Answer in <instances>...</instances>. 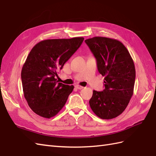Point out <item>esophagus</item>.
Returning a JSON list of instances; mask_svg holds the SVG:
<instances>
[{
  "label": "esophagus",
  "mask_w": 156,
  "mask_h": 156,
  "mask_svg": "<svg viewBox=\"0 0 156 156\" xmlns=\"http://www.w3.org/2000/svg\"><path fill=\"white\" fill-rule=\"evenodd\" d=\"M75 88L81 90L82 89H83V86H80V85H75Z\"/></svg>",
  "instance_id": "34e87169"
}]
</instances>
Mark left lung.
Wrapping results in <instances>:
<instances>
[{
    "label": "left lung",
    "mask_w": 156,
    "mask_h": 156,
    "mask_svg": "<svg viewBox=\"0 0 156 156\" xmlns=\"http://www.w3.org/2000/svg\"><path fill=\"white\" fill-rule=\"evenodd\" d=\"M85 41L95 57L98 72L105 77V89L93 90L90 107L101 119H112L124 112L134 93V62L119 40L97 36Z\"/></svg>",
    "instance_id": "left-lung-1"
}]
</instances>
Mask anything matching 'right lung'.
<instances>
[{"mask_svg": "<svg viewBox=\"0 0 156 156\" xmlns=\"http://www.w3.org/2000/svg\"><path fill=\"white\" fill-rule=\"evenodd\" d=\"M84 37L45 40L31 49L21 71L24 96L34 112L45 119L66 105L73 85L58 83V71L80 47Z\"/></svg>", "mask_w": 156, "mask_h": 156, "instance_id": "obj_1", "label": "right lung"}]
</instances>
